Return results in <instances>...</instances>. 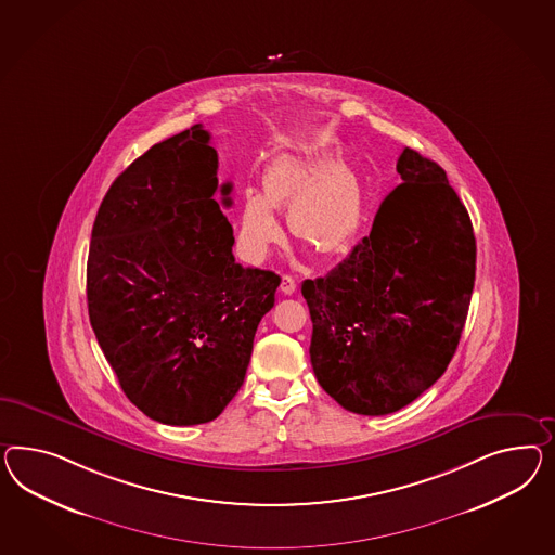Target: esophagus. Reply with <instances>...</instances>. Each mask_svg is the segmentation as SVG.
Returning a JSON list of instances; mask_svg holds the SVG:
<instances>
[{"label":"esophagus","mask_w":555,"mask_h":555,"mask_svg":"<svg viewBox=\"0 0 555 555\" xmlns=\"http://www.w3.org/2000/svg\"><path fill=\"white\" fill-rule=\"evenodd\" d=\"M297 279L295 276H291V274H283V283H281V291L285 293V295H293V293H297Z\"/></svg>","instance_id":"obj_1"}]
</instances>
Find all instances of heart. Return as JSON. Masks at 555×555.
<instances>
[{"mask_svg": "<svg viewBox=\"0 0 555 555\" xmlns=\"http://www.w3.org/2000/svg\"><path fill=\"white\" fill-rule=\"evenodd\" d=\"M286 204L291 232L319 255H341L360 232V181L345 165L331 164L330 151L305 147L272 159L262 173V194L242 197L238 244L248 258L262 260L281 240L274 210Z\"/></svg>", "mask_w": 555, "mask_h": 555, "instance_id": "heart-1", "label": "heart"}]
</instances>
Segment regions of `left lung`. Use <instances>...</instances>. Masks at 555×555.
<instances>
[{"mask_svg": "<svg viewBox=\"0 0 555 555\" xmlns=\"http://www.w3.org/2000/svg\"><path fill=\"white\" fill-rule=\"evenodd\" d=\"M396 169L370 236L300 286L317 382L363 416L404 408L447 372L475 286L477 242L447 171L410 147Z\"/></svg>", "mask_w": 555, "mask_h": 555, "instance_id": "obj_1", "label": "left lung"}]
</instances>
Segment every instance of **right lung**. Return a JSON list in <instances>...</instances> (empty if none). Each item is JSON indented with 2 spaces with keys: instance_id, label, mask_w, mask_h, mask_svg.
<instances>
[{
  "instance_id": "add662e5",
  "label": "right lung",
  "mask_w": 555,
  "mask_h": 555,
  "mask_svg": "<svg viewBox=\"0 0 555 555\" xmlns=\"http://www.w3.org/2000/svg\"><path fill=\"white\" fill-rule=\"evenodd\" d=\"M210 133L194 125L129 165L99 208L87 262L96 341L151 420L194 426L238 393L281 276L244 269Z\"/></svg>"
}]
</instances>
